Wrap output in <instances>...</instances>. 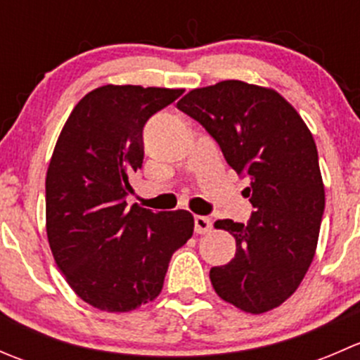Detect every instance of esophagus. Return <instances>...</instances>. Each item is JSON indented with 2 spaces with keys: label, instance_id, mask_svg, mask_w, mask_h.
I'll use <instances>...</instances> for the list:
<instances>
[{
  "label": "esophagus",
  "instance_id": "1",
  "mask_svg": "<svg viewBox=\"0 0 360 360\" xmlns=\"http://www.w3.org/2000/svg\"><path fill=\"white\" fill-rule=\"evenodd\" d=\"M212 230V221L205 216H195V231L198 235L207 233V231Z\"/></svg>",
  "mask_w": 360,
  "mask_h": 360
}]
</instances>
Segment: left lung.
<instances>
[{"label":"left lung","mask_w":360,"mask_h":360,"mask_svg":"<svg viewBox=\"0 0 360 360\" xmlns=\"http://www.w3.org/2000/svg\"><path fill=\"white\" fill-rule=\"evenodd\" d=\"M177 108L250 177L249 223H214L237 244L230 263L210 268L214 291L248 314L274 310L300 288L317 249L326 193L314 136L277 90L240 79L190 90Z\"/></svg>","instance_id":"1"}]
</instances>
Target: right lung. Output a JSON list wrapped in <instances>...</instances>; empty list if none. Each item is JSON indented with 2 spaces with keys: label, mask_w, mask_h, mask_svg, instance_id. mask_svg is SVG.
I'll list each match as a JSON object with an SVG mask.
<instances>
[{
  "label": "right lung",
  "mask_w": 360,
  "mask_h": 360,
  "mask_svg": "<svg viewBox=\"0 0 360 360\" xmlns=\"http://www.w3.org/2000/svg\"><path fill=\"white\" fill-rule=\"evenodd\" d=\"M183 89L103 85L72 108L46 170V237L85 303L125 314L157 300L172 254L193 235L188 210L151 212L125 197L144 158L143 127Z\"/></svg>",
  "instance_id": "1"
}]
</instances>
